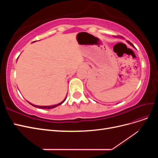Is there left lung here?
<instances>
[{
	"mask_svg": "<svg viewBox=\"0 0 158 158\" xmlns=\"http://www.w3.org/2000/svg\"><path fill=\"white\" fill-rule=\"evenodd\" d=\"M128 44H130V45H132V47H135V46H134V45H132V44H131V43H130V42H129V41H128Z\"/></svg>",
	"mask_w": 158,
	"mask_h": 158,
	"instance_id": "left-lung-1",
	"label": "left lung"
}]
</instances>
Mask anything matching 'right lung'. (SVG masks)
<instances>
[{
    "mask_svg": "<svg viewBox=\"0 0 158 158\" xmlns=\"http://www.w3.org/2000/svg\"><path fill=\"white\" fill-rule=\"evenodd\" d=\"M34 42V41H33ZM66 97L65 98V99L63 100V102H60V103H58V104H56V105H54V106H35V105H33V104H32V103H30L29 102H27L28 103H29L30 105H31L32 106H33V107H38V108H40V109H52V108H55V107H57V106H60V105H61L62 103H63V102H64V101L66 100Z\"/></svg>",
    "mask_w": 158,
    "mask_h": 158,
    "instance_id": "1",
    "label": "right lung"
}]
</instances>
